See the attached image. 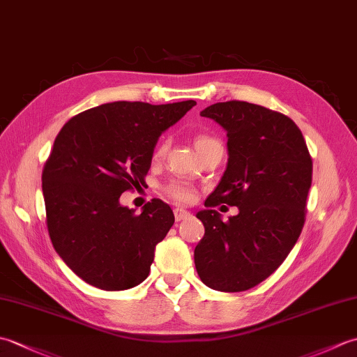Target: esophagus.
Returning <instances> with one entry per match:
<instances>
[{
    "label": "esophagus",
    "instance_id": "34e87169",
    "mask_svg": "<svg viewBox=\"0 0 357 357\" xmlns=\"http://www.w3.org/2000/svg\"><path fill=\"white\" fill-rule=\"evenodd\" d=\"M173 215H174V219H176V221H183V219L190 218V213H188L187 210L179 208V207L173 210Z\"/></svg>",
    "mask_w": 357,
    "mask_h": 357
}]
</instances>
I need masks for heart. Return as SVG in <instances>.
Instances as JSON below:
<instances>
[{
    "label": "heart",
    "mask_w": 357,
    "mask_h": 357,
    "mask_svg": "<svg viewBox=\"0 0 357 357\" xmlns=\"http://www.w3.org/2000/svg\"><path fill=\"white\" fill-rule=\"evenodd\" d=\"M195 146L198 149L199 153H202L204 150H207L213 146H221V142H219L213 136H208V135H199L195 138ZM167 150H169V139L164 138L158 142V146L155 147L153 151V161H161V159L165 156ZM165 193L170 196L173 201L181 202V204H190L196 199V196H198V190H196V187L184 183V181H172V183L165 187Z\"/></svg>",
    "instance_id": "obj_1"
}]
</instances>
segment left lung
Returning <instances> with one entry per match:
<instances>
[{
  "instance_id": "1",
  "label": "left lung",
  "mask_w": 357,
  "mask_h": 357,
  "mask_svg": "<svg viewBox=\"0 0 357 357\" xmlns=\"http://www.w3.org/2000/svg\"><path fill=\"white\" fill-rule=\"evenodd\" d=\"M201 116L227 130L229 164L196 215L206 229L196 271L213 290L245 291L278 270L304 229L313 159L299 127L279 112L234 100ZM219 203L240 213L222 222L213 210Z\"/></svg>"
}]
</instances>
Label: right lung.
Here are the masks:
<instances>
[{
  "mask_svg": "<svg viewBox=\"0 0 357 357\" xmlns=\"http://www.w3.org/2000/svg\"><path fill=\"white\" fill-rule=\"evenodd\" d=\"M193 105L116 101L78 113L59 130L41 178L45 224L56 253L87 284L118 291L149 276L173 211L155 198L136 215L119 196L144 184L158 138Z\"/></svg>",
  "mask_w": 357,
  "mask_h": 357,
  "instance_id": "1",
  "label": "right lung"
}]
</instances>
